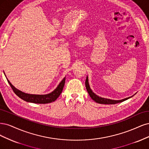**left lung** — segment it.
Instances as JSON below:
<instances>
[{
    "mask_svg": "<svg viewBox=\"0 0 149 149\" xmlns=\"http://www.w3.org/2000/svg\"><path fill=\"white\" fill-rule=\"evenodd\" d=\"M85 87L86 88H87V92L90 95V97L92 98L93 100H94L95 102H97L98 103H100V104H116L118 103H121L124 102V101H125L129 98H131L133 96L131 97H128L126 98L125 99H123V100H109V99H107V98H102V97H100L98 96H97V95H95L93 92L92 90L90 89V86H89V84H88V77H87V78H86V80H85Z\"/></svg>",
    "mask_w": 149,
    "mask_h": 149,
    "instance_id": "1",
    "label": "left lung"
}]
</instances>
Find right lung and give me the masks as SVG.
I'll list each match as a JSON object with an SVG mask.
<instances>
[{
    "mask_svg": "<svg viewBox=\"0 0 149 149\" xmlns=\"http://www.w3.org/2000/svg\"><path fill=\"white\" fill-rule=\"evenodd\" d=\"M8 84H10L11 88H12L13 92L15 93L19 98L26 101L27 102H30L33 103H39V104H46L51 103L54 101L59 97V95L62 92L64 86L65 84V77H64L61 83L57 86V87L51 93L47 95H31L23 93L21 91L18 90L16 88L14 87V86L7 79Z\"/></svg>",
    "mask_w": 149,
    "mask_h": 149,
    "instance_id": "right-lung-1",
    "label": "right lung"
}]
</instances>
